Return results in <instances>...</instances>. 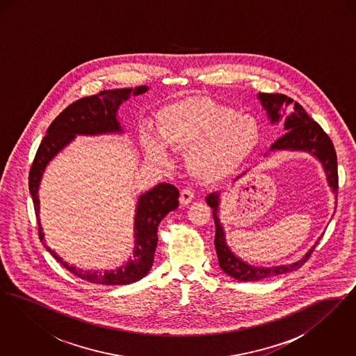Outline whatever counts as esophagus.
<instances>
[{
    "label": "esophagus",
    "instance_id": "1",
    "mask_svg": "<svg viewBox=\"0 0 356 356\" xmlns=\"http://www.w3.org/2000/svg\"><path fill=\"white\" fill-rule=\"evenodd\" d=\"M193 197H195V195H193V192H192V189H189V188H186V189H183L181 192H180V203L186 204L191 203L192 200H193Z\"/></svg>",
    "mask_w": 356,
    "mask_h": 356
}]
</instances>
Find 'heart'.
<instances>
[{"mask_svg": "<svg viewBox=\"0 0 356 356\" xmlns=\"http://www.w3.org/2000/svg\"><path fill=\"white\" fill-rule=\"evenodd\" d=\"M159 140L172 151H186L191 173L205 183L225 179L254 152L260 125L254 116L237 113L207 97H186L160 109L156 120ZM147 156L160 164L168 156L148 131L141 135Z\"/></svg>", "mask_w": 356, "mask_h": 356, "instance_id": "heart-1", "label": "heart"}]
</instances>
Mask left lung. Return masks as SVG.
Listing matches in <instances>:
<instances>
[{
  "mask_svg": "<svg viewBox=\"0 0 356 356\" xmlns=\"http://www.w3.org/2000/svg\"><path fill=\"white\" fill-rule=\"evenodd\" d=\"M257 99L261 102V106L267 112V116L271 124H277L280 120L284 119V131L286 134L277 138L270 148L268 152L276 151H303L316 157L323 170L325 172L327 183L331 188L335 197H338V163L337 153L331 138L325 135L322 127L311 119L303 106L299 102H293L284 95L280 93H259ZM268 152L264 156H267ZM207 204L212 208V215L216 225L215 234V248L219 259V266L224 273L232 276L240 282H257L261 279L272 277L276 275L287 273L300 268L312 254L315 245L309 248V251L298 261L275 267H256L245 263L243 259L234 254L227 244L224 227L219 219V204L220 195L219 192H212L205 197ZM321 238V237H319Z\"/></svg>",
  "mask_w": 356,
  "mask_h": 356,
  "instance_id": "obj_1",
  "label": "left lung"
}]
</instances>
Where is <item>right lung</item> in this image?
Segmentation results:
<instances>
[{
  "label": "right lung",
  "mask_w": 356,
  "mask_h": 356,
  "mask_svg": "<svg viewBox=\"0 0 356 356\" xmlns=\"http://www.w3.org/2000/svg\"><path fill=\"white\" fill-rule=\"evenodd\" d=\"M149 88L145 85L136 88H122L102 90L95 96L80 99L68 108H65L56 119L53 120L47 136L42 138L32 168L29 172V191L33 199L34 211L38 220V235L45 241L40 221V199L38 189L45 168L51 160L76 138V136L121 135L124 128L119 120L120 105L131 96H140ZM179 189L168 183H160L152 189L141 193L137 197L134 221L135 247L132 256L116 270L106 271H84L76 268L64 261L45 243L44 247L48 252L63 264L69 272L81 277L83 280L104 284L120 286L131 284L143 279L152 268L154 251L157 247V228L161 220L179 207Z\"/></svg>",
  "instance_id": "right-lung-1"
}]
</instances>
